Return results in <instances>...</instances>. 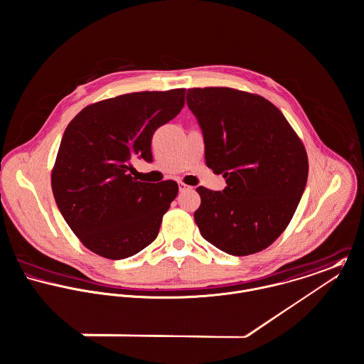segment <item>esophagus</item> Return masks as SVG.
<instances>
[{"mask_svg": "<svg viewBox=\"0 0 364 364\" xmlns=\"http://www.w3.org/2000/svg\"><path fill=\"white\" fill-rule=\"evenodd\" d=\"M193 187H190V186H187V184H184V183H178V190L180 191H187V190H191Z\"/></svg>", "mask_w": 364, "mask_h": 364, "instance_id": "34e87169", "label": "esophagus"}]
</instances>
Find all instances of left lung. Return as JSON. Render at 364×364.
<instances>
[{"label":"left lung","instance_id":"8db88e82","mask_svg":"<svg viewBox=\"0 0 364 364\" xmlns=\"http://www.w3.org/2000/svg\"><path fill=\"white\" fill-rule=\"evenodd\" d=\"M187 105L203 131L205 161L226 178L198 187L194 219L205 240L232 256L270 246L287 228L308 178L305 147L266 98L228 88H190Z\"/></svg>","mask_w":364,"mask_h":364}]
</instances>
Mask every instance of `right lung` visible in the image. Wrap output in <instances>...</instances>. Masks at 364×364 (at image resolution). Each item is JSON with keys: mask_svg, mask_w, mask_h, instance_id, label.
<instances>
[{"mask_svg": "<svg viewBox=\"0 0 364 364\" xmlns=\"http://www.w3.org/2000/svg\"><path fill=\"white\" fill-rule=\"evenodd\" d=\"M184 88L142 91L91 104L68 125L52 171L56 204L91 252L112 260L149 246L178 193L176 181L132 177L131 160L151 161L154 131L178 115Z\"/></svg>", "mask_w": 364, "mask_h": 364, "instance_id": "obj_1", "label": "right lung"}]
</instances>
